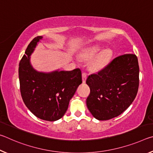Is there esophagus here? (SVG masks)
Here are the masks:
<instances>
[{
    "mask_svg": "<svg viewBox=\"0 0 153 153\" xmlns=\"http://www.w3.org/2000/svg\"><path fill=\"white\" fill-rule=\"evenodd\" d=\"M82 76V82H83V83H85L86 82V80L87 78V75H86V74L83 73Z\"/></svg>",
    "mask_w": 153,
    "mask_h": 153,
    "instance_id": "esophagus-1",
    "label": "esophagus"
}]
</instances>
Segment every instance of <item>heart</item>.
Segmentation results:
<instances>
[{
  "mask_svg": "<svg viewBox=\"0 0 153 153\" xmlns=\"http://www.w3.org/2000/svg\"><path fill=\"white\" fill-rule=\"evenodd\" d=\"M103 46L101 45L90 46L79 53L80 57L85 60H91L89 63V68L94 72L102 71L107 67L112 57V51L110 49H105L102 51Z\"/></svg>",
  "mask_w": 153,
  "mask_h": 153,
  "instance_id": "b5f03b06",
  "label": "heart"
}]
</instances>
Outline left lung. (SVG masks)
<instances>
[{"mask_svg":"<svg viewBox=\"0 0 153 153\" xmlns=\"http://www.w3.org/2000/svg\"><path fill=\"white\" fill-rule=\"evenodd\" d=\"M90 88L87 107L100 121L117 117L136 97L139 86L138 58L133 54L117 56L97 74L86 79Z\"/></svg>","mask_w":153,"mask_h":153,"instance_id":"obj_1","label":"left lung"}]
</instances>
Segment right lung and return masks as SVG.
<instances>
[{
    "instance_id": "obj_1",
    "label": "right lung",
    "mask_w": 153,
    "mask_h": 153,
    "mask_svg": "<svg viewBox=\"0 0 153 153\" xmlns=\"http://www.w3.org/2000/svg\"><path fill=\"white\" fill-rule=\"evenodd\" d=\"M42 36L33 38L20 61V91L25 105L41 120L55 121L61 119L77 87L82 83L79 69L72 71H38L31 64L30 56Z\"/></svg>"
}]
</instances>
